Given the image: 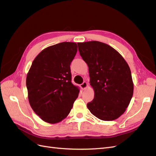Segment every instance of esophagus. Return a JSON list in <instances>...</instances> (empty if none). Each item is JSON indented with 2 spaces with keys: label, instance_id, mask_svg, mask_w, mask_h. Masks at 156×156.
I'll return each instance as SVG.
<instances>
[{
  "label": "esophagus",
  "instance_id": "1",
  "mask_svg": "<svg viewBox=\"0 0 156 156\" xmlns=\"http://www.w3.org/2000/svg\"><path fill=\"white\" fill-rule=\"evenodd\" d=\"M80 87H81V88L83 89V90H84L87 87V82H83L81 85H80Z\"/></svg>",
  "mask_w": 156,
  "mask_h": 156
}]
</instances>
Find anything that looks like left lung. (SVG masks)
I'll use <instances>...</instances> for the list:
<instances>
[{
  "instance_id": "left-lung-1",
  "label": "left lung",
  "mask_w": 156,
  "mask_h": 156,
  "mask_svg": "<svg viewBox=\"0 0 156 156\" xmlns=\"http://www.w3.org/2000/svg\"><path fill=\"white\" fill-rule=\"evenodd\" d=\"M80 55L88 66L94 100L87 103L93 115L104 121L117 119L126 111L133 94L131 70L112 47L98 41L77 43Z\"/></svg>"
}]
</instances>
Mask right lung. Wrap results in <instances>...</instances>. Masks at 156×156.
<instances>
[{
	"mask_svg": "<svg viewBox=\"0 0 156 156\" xmlns=\"http://www.w3.org/2000/svg\"><path fill=\"white\" fill-rule=\"evenodd\" d=\"M77 51L75 42L48 47L36 56L27 75L28 99L33 111L49 124L69 115L79 88L72 84L70 64Z\"/></svg>",
	"mask_w": 156,
	"mask_h": 156,
	"instance_id": "1",
	"label": "right lung"
}]
</instances>
